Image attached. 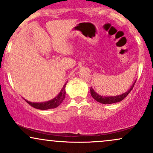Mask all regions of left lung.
<instances>
[{
	"label": "left lung",
	"mask_w": 153,
	"mask_h": 153,
	"mask_svg": "<svg viewBox=\"0 0 153 153\" xmlns=\"http://www.w3.org/2000/svg\"><path fill=\"white\" fill-rule=\"evenodd\" d=\"M135 83H136V82L134 83V85H132V87H131V88H130V89L128 90L127 92H126V93H123V94H121V95H119V96H107V97L100 96V95H98L96 92H95L94 90H93L92 88H90V94H91L92 97H93V98H94L96 101H97L98 102H99V103H103V104H111V103H117V102H120V101H123V100L124 99V98L129 94L130 92L132 90L133 88H134Z\"/></svg>",
	"instance_id": "8db88e82"
}]
</instances>
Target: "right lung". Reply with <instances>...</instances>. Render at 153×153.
Wrapping results in <instances>:
<instances>
[{
    "label": "right lung",
    "instance_id": "1",
    "mask_svg": "<svg viewBox=\"0 0 153 153\" xmlns=\"http://www.w3.org/2000/svg\"><path fill=\"white\" fill-rule=\"evenodd\" d=\"M65 85H66V84L64 85L63 88H62L61 91L60 92V93H59L55 98H54L53 99L50 100V101H46V102H42V103H33V102H30V101H27V100L25 99V101L27 103H29L31 106H33V107L36 108V109H37L46 110V109L56 108L60 104V103L63 102V100L65 99Z\"/></svg>",
    "mask_w": 153,
    "mask_h": 153
}]
</instances>
